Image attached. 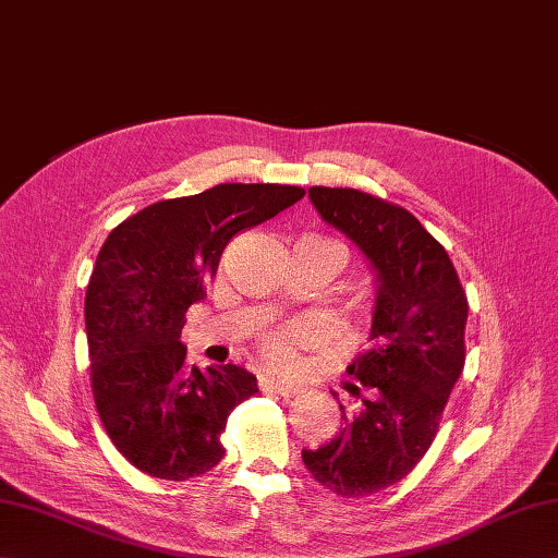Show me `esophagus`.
I'll return each mask as SVG.
<instances>
[{
  "mask_svg": "<svg viewBox=\"0 0 558 558\" xmlns=\"http://www.w3.org/2000/svg\"><path fill=\"white\" fill-rule=\"evenodd\" d=\"M259 389L264 393H274V396H280V398H294L299 393V389L290 387V384H280V381L268 379V377L259 379Z\"/></svg>",
  "mask_w": 558,
  "mask_h": 558,
  "instance_id": "1",
  "label": "esophagus"
}]
</instances>
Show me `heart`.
<instances>
[{
  "label": "heart",
  "mask_w": 558,
  "mask_h": 558,
  "mask_svg": "<svg viewBox=\"0 0 558 558\" xmlns=\"http://www.w3.org/2000/svg\"><path fill=\"white\" fill-rule=\"evenodd\" d=\"M316 339V330L306 323L280 325L259 337L262 361L278 373H294L302 365V349Z\"/></svg>",
  "instance_id": "1"
}]
</instances>
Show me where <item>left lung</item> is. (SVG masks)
I'll return each instance as SVG.
<instances>
[{
  "label": "left lung",
  "mask_w": 558,
  "mask_h": 558,
  "mask_svg": "<svg viewBox=\"0 0 558 558\" xmlns=\"http://www.w3.org/2000/svg\"><path fill=\"white\" fill-rule=\"evenodd\" d=\"M320 217L373 264L377 302L369 341L347 375L361 401L341 410L339 436L302 460L339 497L379 493L432 448L466 359V294L446 247L403 207L355 189H308Z\"/></svg>",
  "instance_id": "1"
}]
</instances>
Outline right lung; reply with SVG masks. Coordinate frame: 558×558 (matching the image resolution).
I'll use <instances>...</instances> for the list:
<instances>
[{
	"mask_svg": "<svg viewBox=\"0 0 558 558\" xmlns=\"http://www.w3.org/2000/svg\"><path fill=\"white\" fill-rule=\"evenodd\" d=\"M302 197L299 185L219 183L153 203L106 238L84 299L92 391L112 446L143 474L189 481L221 462L228 415L259 389L238 365H189L185 311L233 235Z\"/></svg>",
	"mask_w": 558,
	"mask_h": 558,
	"instance_id": "1",
	"label": "right lung"
}]
</instances>
